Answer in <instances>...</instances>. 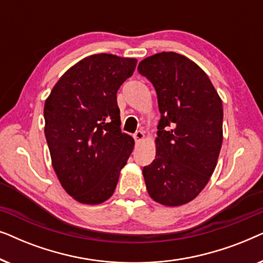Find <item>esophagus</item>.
I'll use <instances>...</instances> for the list:
<instances>
[{
	"mask_svg": "<svg viewBox=\"0 0 263 263\" xmlns=\"http://www.w3.org/2000/svg\"><path fill=\"white\" fill-rule=\"evenodd\" d=\"M134 139H135V141H136V142L142 141V140L145 139V134H143V132H141V130L136 132L135 134H134Z\"/></svg>",
	"mask_w": 263,
	"mask_h": 263,
	"instance_id": "1",
	"label": "esophagus"
}]
</instances>
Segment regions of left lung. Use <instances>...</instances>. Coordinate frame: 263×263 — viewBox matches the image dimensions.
Segmentation results:
<instances>
[{"mask_svg": "<svg viewBox=\"0 0 263 263\" xmlns=\"http://www.w3.org/2000/svg\"><path fill=\"white\" fill-rule=\"evenodd\" d=\"M152 82L160 121L156 159L142 170L156 202L177 207L207 185L222 143V103L207 74L188 57L159 52L139 63Z\"/></svg>", "mask_w": 263, "mask_h": 263, "instance_id": "obj_1", "label": "left lung"}]
</instances>
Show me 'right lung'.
<instances>
[{"mask_svg": "<svg viewBox=\"0 0 263 263\" xmlns=\"http://www.w3.org/2000/svg\"><path fill=\"white\" fill-rule=\"evenodd\" d=\"M136 59L97 53L70 67L45 100L44 133L63 189L85 204L109 200L134 148L121 132L116 93Z\"/></svg>", "mask_w": 263, "mask_h": 263, "instance_id": "right-lung-1", "label": "right lung"}]
</instances>
